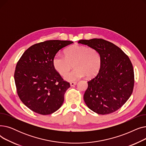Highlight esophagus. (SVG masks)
I'll list each match as a JSON object with an SVG mask.
<instances>
[{"instance_id":"1","label":"esophagus","mask_w":146,"mask_h":146,"mask_svg":"<svg viewBox=\"0 0 146 146\" xmlns=\"http://www.w3.org/2000/svg\"><path fill=\"white\" fill-rule=\"evenodd\" d=\"M70 84L71 86H73L76 85V84H77V82H72L70 83Z\"/></svg>"}]
</instances>
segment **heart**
I'll return each instance as SVG.
<instances>
[{
	"mask_svg": "<svg viewBox=\"0 0 146 146\" xmlns=\"http://www.w3.org/2000/svg\"><path fill=\"white\" fill-rule=\"evenodd\" d=\"M52 64L55 70L63 76L68 73L73 65L74 69L65 79L68 81H74L85 76L92 78L97 74L101 66V57L99 52L94 48L74 45L65 50L64 56L56 54L52 58Z\"/></svg>",
	"mask_w": 146,
	"mask_h": 146,
	"instance_id": "obj_1",
	"label": "heart"
}]
</instances>
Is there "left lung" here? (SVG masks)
<instances>
[{"mask_svg":"<svg viewBox=\"0 0 146 146\" xmlns=\"http://www.w3.org/2000/svg\"><path fill=\"white\" fill-rule=\"evenodd\" d=\"M78 43L96 49L101 54L100 70L88 82L84 101L88 108L101 115L117 111L133 93V64L124 52L113 43L101 38L79 40Z\"/></svg>","mask_w":146,"mask_h":146,"instance_id":"1","label":"left lung"}]
</instances>
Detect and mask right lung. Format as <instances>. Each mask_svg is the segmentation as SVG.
<instances>
[{"label":"right lung","mask_w":146,"mask_h":146,"mask_svg":"<svg viewBox=\"0 0 146 146\" xmlns=\"http://www.w3.org/2000/svg\"><path fill=\"white\" fill-rule=\"evenodd\" d=\"M71 41L48 40L28 48L18 61L14 73L17 94L29 109L41 115L57 111L70 87L54 68L52 60Z\"/></svg>","instance_id":"right-lung-1"}]
</instances>
